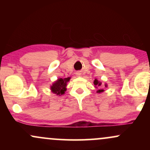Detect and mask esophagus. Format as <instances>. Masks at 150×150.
Instances as JSON below:
<instances>
[{
  "mask_svg": "<svg viewBox=\"0 0 150 150\" xmlns=\"http://www.w3.org/2000/svg\"><path fill=\"white\" fill-rule=\"evenodd\" d=\"M80 75H81V73H77V75H78V76H80Z\"/></svg>",
  "mask_w": 150,
  "mask_h": 150,
  "instance_id": "obj_1",
  "label": "esophagus"
}]
</instances>
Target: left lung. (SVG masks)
<instances>
[{
  "mask_svg": "<svg viewBox=\"0 0 150 150\" xmlns=\"http://www.w3.org/2000/svg\"><path fill=\"white\" fill-rule=\"evenodd\" d=\"M94 85L97 86V87H100L101 85V82H99V81H98L97 79H95V80L94 81ZM105 87H106V85H105ZM104 92V89H99V90L97 91L98 93H100V92Z\"/></svg>",
  "mask_w": 150,
  "mask_h": 150,
  "instance_id": "left-lung-1",
  "label": "left lung"
}]
</instances>
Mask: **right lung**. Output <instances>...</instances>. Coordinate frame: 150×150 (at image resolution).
<instances>
[{"instance_id":"1","label":"right lung","mask_w":150,"mask_h":150,"mask_svg":"<svg viewBox=\"0 0 150 150\" xmlns=\"http://www.w3.org/2000/svg\"><path fill=\"white\" fill-rule=\"evenodd\" d=\"M70 77H68V78H59L58 80L55 82L51 86V89L52 92L54 94H56L57 95H62L65 93V91H66V85L67 82L70 80Z\"/></svg>"}]
</instances>
